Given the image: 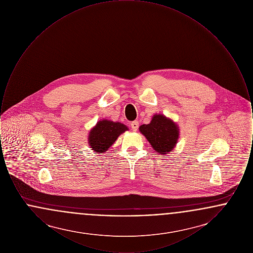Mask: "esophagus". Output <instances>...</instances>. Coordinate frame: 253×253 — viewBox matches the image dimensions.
Returning <instances> with one entry per match:
<instances>
[{"mask_svg":"<svg viewBox=\"0 0 253 253\" xmlns=\"http://www.w3.org/2000/svg\"><path fill=\"white\" fill-rule=\"evenodd\" d=\"M138 125H139L138 121H132L131 123V128H132V131H136L138 129Z\"/></svg>","mask_w":253,"mask_h":253,"instance_id":"1","label":"esophagus"}]
</instances>
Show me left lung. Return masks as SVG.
Instances as JSON below:
<instances>
[{"instance_id":"left-lung-1","label":"left lung","mask_w":253,"mask_h":253,"mask_svg":"<svg viewBox=\"0 0 253 253\" xmlns=\"http://www.w3.org/2000/svg\"><path fill=\"white\" fill-rule=\"evenodd\" d=\"M139 131L144 134L154 150L163 156L173 150L179 136L176 123L160 114L155 115L149 124L141 125Z\"/></svg>"}]
</instances>
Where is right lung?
I'll return each instance as SVG.
<instances>
[{
	"mask_svg": "<svg viewBox=\"0 0 253 253\" xmlns=\"http://www.w3.org/2000/svg\"><path fill=\"white\" fill-rule=\"evenodd\" d=\"M127 130L128 127L121 122L107 120L99 121L89 132V146L95 153L102 154L114 144L122 132Z\"/></svg>",
	"mask_w": 253,
	"mask_h": 253,
	"instance_id": "right-lung-1",
	"label": "right lung"
}]
</instances>
